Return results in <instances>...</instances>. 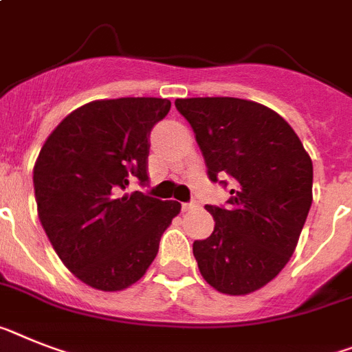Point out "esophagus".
I'll use <instances>...</instances> for the list:
<instances>
[{"mask_svg":"<svg viewBox=\"0 0 352 352\" xmlns=\"http://www.w3.org/2000/svg\"><path fill=\"white\" fill-rule=\"evenodd\" d=\"M195 208H199V202H197V200H190V202L182 204V209H184V211H191V209Z\"/></svg>","mask_w":352,"mask_h":352,"instance_id":"1","label":"esophagus"}]
</instances>
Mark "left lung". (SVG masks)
<instances>
[{
  "mask_svg": "<svg viewBox=\"0 0 352 352\" xmlns=\"http://www.w3.org/2000/svg\"><path fill=\"white\" fill-rule=\"evenodd\" d=\"M190 121L212 182L227 206H206L214 231L193 243L200 274L227 295H247L285 268L311 208L313 164L299 135L261 103L241 98L175 100Z\"/></svg>",
  "mask_w": 352,
  "mask_h": 352,
  "instance_id": "left-lung-1",
  "label": "left lung"
}]
</instances>
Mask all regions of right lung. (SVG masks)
<instances>
[{"label":"right lung","mask_w":352,"mask_h":352,"mask_svg":"<svg viewBox=\"0 0 352 352\" xmlns=\"http://www.w3.org/2000/svg\"><path fill=\"white\" fill-rule=\"evenodd\" d=\"M170 100H98L58 123L34 166L44 231L62 263L96 290H125L144 276L181 211L175 200L134 191L148 184L150 131Z\"/></svg>","instance_id":"right-lung-1"}]
</instances>
